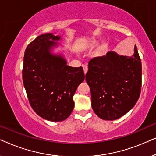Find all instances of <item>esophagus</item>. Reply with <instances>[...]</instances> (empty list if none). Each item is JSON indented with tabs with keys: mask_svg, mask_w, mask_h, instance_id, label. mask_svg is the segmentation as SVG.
I'll list each match as a JSON object with an SVG mask.
<instances>
[{
	"mask_svg": "<svg viewBox=\"0 0 156 156\" xmlns=\"http://www.w3.org/2000/svg\"><path fill=\"white\" fill-rule=\"evenodd\" d=\"M83 69H84V74H86L87 71H88V67H87V65H83Z\"/></svg>",
	"mask_w": 156,
	"mask_h": 156,
	"instance_id": "esophagus-1",
	"label": "esophagus"
}]
</instances>
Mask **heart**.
<instances>
[{
  "label": "heart",
  "instance_id": "heart-1",
  "mask_svg": "<svg viewBox=\"0 0 156 156\" xmlns=\"http://www.w3.org/2000/svg\"><path fill=\"white\" fill-rule=\"evenodd\" d=\"M98 43H99V41L97 39H95V38H89V39L87 40L84 42V48L85 49H91L94 48L95 46H97ZM106 50H107V44L104 42L96 50V52H94V56L97 57H103L106 54Z\"/></svg>",
  "mask_w": 156,
  "mask_h": 156
}]
</instances>
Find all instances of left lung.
Returning a JSON list of instances; mask_svg holds the SVG:
<instances>
[{
	"instance_id": "1",
	"label": "left lung",
	"mask_w": 156,
	"mask_h": 156,
	"mask_svg": "<svg viewBox=\"0 0 156 156\" xmlns=\"http://www.w3.org/2000/svg\"><path fill=\"white\" fill-rule=\"evenodd\" d=\"M141 76L136 45L131 57L109 51L106 56L91 59L86 81L95 114L103 120L113 121L129 112L140 97Z\"/></svg>"
}]
</instances>
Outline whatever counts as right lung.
I'll use <instances>...</instances> for the list:
<instances>
[{"instance_id": "1", "label": "right lung", "mask_w": 156, "mask_h": 156, "mask_svg": "<svg viewBox=\"0 0 156 156\" xmlns=\"http://www.w3.org/2000/svg\"><path fill=\"white\" fill-rule=\"evenodd\" d=\"M60 36L45 33L27 45L23 59V81L33 109L42 118L62 121L73 110V96L84 80L83 68L67 65L62 54H54Z\"/></svg>"}]
</instances>
